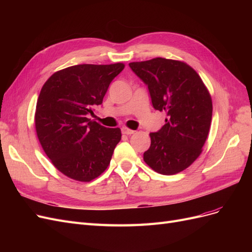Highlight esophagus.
Returning <instances> with one entry per match:
<instances>
[{
  "label": "esophagus",
  "mask_w": 252,
  "mask_h": 252,
  "mask_svg": "<svg viewBox=\"0 0 252 252\" xmlns=\"http://www.w3.org/2000/svg\"><path fill=\"white\" fill-rule=\"evenodd\" d=\"M122 133L127 134V135H130V134L134 133V130H131V129H129L127 127H122Z\"/></svg>",
  "instance_id": "34e87169"
}]
</instances>
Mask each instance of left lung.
Instances as JSON below:
<instances>
[{
  "mask_svg": "<svg viewBox=\"0 0 252 252\" xmlns=\"http://www.w3.org/2000/svg\"><path fill=\"white\" fill-rule=\"evenodd\" d=\"M129 67L147 85L154 108L167 116L165 125L149 134L145 163L165 175L183 171L201 155L209 133L212 101L207 88L181 61L156 58Z\"/></svg>",
  "mask_w": 252,
  "mask_h": 252,
  "instance_id": "left-lung-1",
  "label": "left lung"
}]
</instances>
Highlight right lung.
Returning <instances> with one entry per match:
<instances>
[{"instance_id":"obj_1","label":"right lung","mask_w":252,"mask_h":252,"mask_svg":"<svg viewBox=\"0 0 252 252\" xmlns=\"http://www.w3.org/2000/svg\"><path fill=\"white\" fill-rule=\"evenodd\" d=\"M123 63L82 64L53 73L36 102L35 130L45 154L66 177L90 182L107 168L120 128H106L87 118L101 105Z\"/></svg>"}]
</instances>
